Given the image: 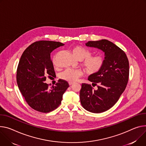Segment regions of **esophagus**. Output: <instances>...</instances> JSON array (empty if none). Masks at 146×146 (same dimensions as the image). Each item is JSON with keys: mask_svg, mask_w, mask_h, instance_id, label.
<instances>
[{"mask_svg": "<svg viewBox=\"0 0 146 146\" xmlns=\"http://www.w3.org/2000/svg\"><path fill=\"white\" fill-rule=\"evenodd\" d=\"M69 85H70V86H72V85H73L74 83H69Z\"/></svg>", "mask_w": 146, "mask_h": 146, "instance_id": "34e87169", "label": "esophagus"}]
</instances>
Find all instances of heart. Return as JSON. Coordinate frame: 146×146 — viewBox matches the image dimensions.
Instances as JSON below:
<instances>
[{"label": "heart", "instance_id": "b5f03b06", "mask_svg": "<svg viewBox=\"0 0 146 146\" xmlns=\"http://www.w3.org/2000/svg\"><path fill=\"white\" fill-rule=\"evenodd\" d=\"M73 55L78 60H83V66L87 74L89 75L98 73L102 68L104 64V58L101 55L91 56L92 53L87 48L77 45L72 48ZM53 64H56V58L53 59ZM82 75L80 70L68 69L60 74V77L62 80L69 83L76 82Z\"/></svg>", "mask_w": 146, "mask_h": 146}]
</instances>
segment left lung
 I'll return each instance as SVG.
<instances>
[{
    "instance_id": "obj_1",
    "label": "left lung",
    "mask_w": 146,
    "mask_h": 146,
    "mask_svg": "<svg viewBox=\"0 0 146 146\" xmlns=\"http://www.w3.org/2000/svg\"><path fill=\"white\" fill-rule=\"evenodd\" d=\"M86 45L102 50L104 64L98 73L88 78L92 86L98 85L97 90L83 83L80 100L87 111L101 113L112 108L125 91L129 80V60L123 50L107 39L88 41Z\"/></svg>"
}]
</instances>
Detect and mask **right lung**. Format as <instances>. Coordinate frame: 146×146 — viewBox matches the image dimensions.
Returning a JSON list of instances; mask_svg holds the SVG:
<instances>
[{
  "mask_svg": "<svg viewBox=\"0 0 146 146\" xmlns=\"http://www.w3.org/2000/svg\"><path fill=\"white\" fill-rule=\"evenodd\" d=\"M64 45L59 42L39 41L33 43L22 54L17 70V83L26 102L35 111L48 113L56 109L69 83L59 80L49 88L46 77H55L50 53Z\"/></svg>",
  "mask_w": 146,
  "mask_h": 146,
  "instance_id": "obj_1",
  "label": "right lung"
}]
</instances>
